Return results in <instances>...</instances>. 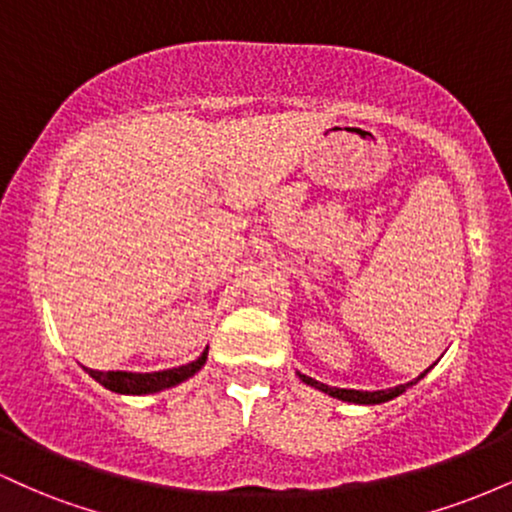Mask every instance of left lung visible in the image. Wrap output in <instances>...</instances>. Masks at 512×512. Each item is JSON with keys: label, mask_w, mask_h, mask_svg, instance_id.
Instances as JSON below:
<instances>
[{"label": "left lung", "mask_w": 512, "mask_h": 512, "mask_svg": "<svg viewBox=\"0 0 512 512\" xmlns=\"http://www.w3.org/2000/svg\"><path fill=\"white\" fill-rule=\"evenodd\" d=\"M431 368H433V366H431ZM431 368H426L424 373H421L419 378H414V380H411V383H404V385L390 387V390H375V392H363V390H344V387H330V385L320 383V380L310 378V375H303V373H298V378H301L305 385L315 387V390L325 392V395H330V397H337V399H342V402H351V404H383V402H390V399L399 397V395H402V392H407L409 387L419 383V380L424 378V375H426L428 370H431Z\"/></svg>", "instance_id": "8db88e82"}]
</instances>
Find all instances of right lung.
I'll use <instances>...</instances> for the list:
<instances>
[{
    "mask_svg": "<svg viewBox=\"0 0 512 512\" xmlns=\"http://www.w3.org/2000/svg\"><path fill=\"white\" fill-rule=\"evenodd\" d=\"M207 351H202V356L197 361L185 363V366L170 368V370H156V373H127V370H91L86 368V373L93 380H98L108 390L120 392V395H154V392L168 390V387L180 385L182 380L192 378L199 368L207 363Z\"/></svg>",
    "mask_w": 512,
    "mask_h": 512,
    "instance_id": "add662e5",
    "label": "right lung"
}]
</instances>
